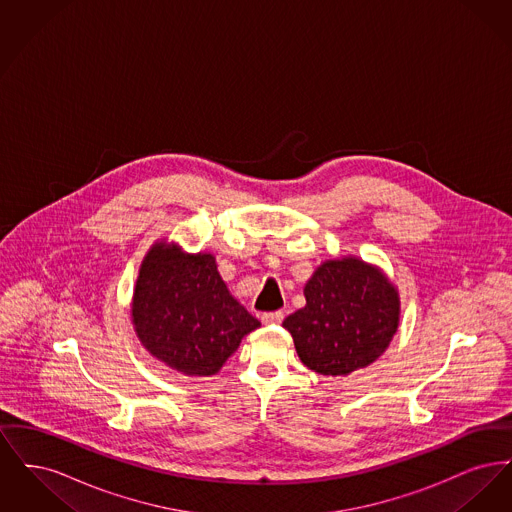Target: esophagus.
<instances>
[{"instance_id":"obj_1","label":"esophagus","mask_w":512,"mask_h":512,"mask_svg":"<svg viewBox=\"0 0 512 512\" xmlns=\"http://www.w3.org/2000/svg\"><path fill=\"white\" fill-rule=\"evenodd\" d=\"M284 320V313L282 311H274V313H265L263 317H261V322L263 324H267V326H272V324H280Z\"/></svg>"}]
</instances>
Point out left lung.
I'll use <instances>...</instances> for the list:
<instances>
[{
  "label": "left lung",
  "instance_id": "8db88e82",
  "mask_svg": "<svg viewBox=\"0 0 512 512\" xmlns=\"http://www.w3.org/2000/svg\"><path fill=\"white\" fill-rule=\"evenodd\" d=\"M305 307L284 320L301 363L322 376H347L390 347L401 299L388 274L355 255L328 259L307 280Z\"/></svg>",
  "mask_w": 512,
  "mask_h": 512
}]
</instances>
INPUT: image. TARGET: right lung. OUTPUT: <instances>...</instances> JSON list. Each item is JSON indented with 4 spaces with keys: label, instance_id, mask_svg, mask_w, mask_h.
I'll use <instances>...</instances> for the list:
<instances>
[{
    "label": "right lung",
    "instance_id": "add662e5",
    "mask_svg": "<svg viewBox=\"0 0 512 512\" xmlns=\"http://www.w3.org/2000/svg\"><path fill=\"white\" fill-rule=\"evenodd\" d=\"M130 315L151 357L195 378L215 376L261 322L228 292L211 253H186L167 240L147 249Z\"/></svg>",
    "mask_w": 512,
    "mask_h": 512
}]
</instances>
